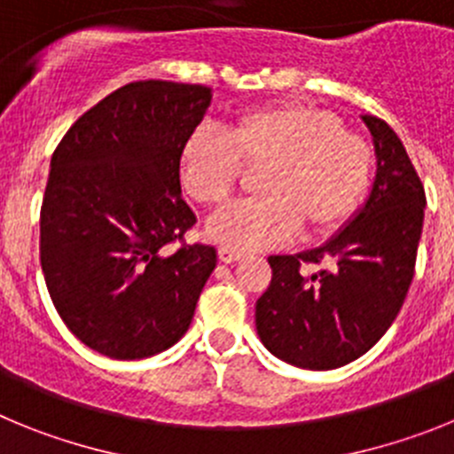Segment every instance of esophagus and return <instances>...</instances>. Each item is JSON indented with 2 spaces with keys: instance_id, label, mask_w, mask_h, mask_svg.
I'll return each mask as SVG.
<instances>
[{
  "instance_id": "34e87169",
  "label": "esophagus",
  "mask_w": 454,
  "mask_h": 454,
  "mask_svg": "<svg viewBox=\"0 0 454 454\" xmlns=\"http://www.w3.org/2000/svg\"><path fill=\"white\" fill-rule=\"evenodd\" d=\"M218 259L223 263H234V262H240V259H246V252L223 246V247H218Z\"/></svg>"
}]
</instances>
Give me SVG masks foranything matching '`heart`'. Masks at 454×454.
<instances>
[{
	"instance_id": "b5f03b06",
	"label": "heart",
	"mask_w": 454,
	"mask_h": 454,
	"mask_svg": "<svg viewBox=\"0 0 454 454\" xmlns=\"http://www.w3.org/2000/svg\"><path fill=\"white\" fill-rule=\"evenodd\" d=\"M259 198L230 204L207 223V236L234 250L282 246L340 230L372 182V150L325 108L300 102L252 108L224 134L192 131L179 154L186 192L204 207L227 202L243 168H262Z\"/></svg>"
}]
</instances>
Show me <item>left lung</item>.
Here are the masks:
<instances>
[{
    "mask_svg": "<svg viewBox=\"0 0 454 454\" xmlns=\"http://www.w3.org/2000/svg\"><path fill=\"white\" fill-rule=\"evenodd\" d=\"M377 175L366 204L325 246L270 256V286L256 300V332L282 362L332 371L366 355L398 316L414 279L425 191L403 140L362 115ZM307 265H323L309 273Z\"/></svg>",
    "mask_w": 454,
    "mask_h": 454,
    "instance_id": "8db88e82",
    "label": "left lung"
}]
</instances>
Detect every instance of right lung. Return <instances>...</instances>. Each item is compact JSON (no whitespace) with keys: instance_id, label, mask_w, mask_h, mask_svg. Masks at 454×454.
Segmentation results:
<instances>
[{"instance_id":"right-lung-1","label":"right lung","mask_w":454,"mask_h":454,"mask_svg":"<svg viewBox=\"0 0 454 454\" xmlns=\"http://www.w3.org/2000/svg\"><path fill=\"white\" fill-rule=\"evenodd\" d=\"M211 98L200 83H127L54 150L40 266L67 330L99 355L145 359L175 346L214 272L215 247L184 240L198 218L179 184V154Z\"/></svg>"}]
</instances>
